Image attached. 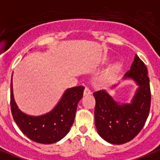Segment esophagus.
Segmentation results:
<instances>
[{"instance_id":"34e87169","label":"esophagus","mask_w":160,"mask_h":160,"mask_svg":"<svg viewBox=\"0 0 160 160\" xmlns=\"http://www.w3.org/2000/svg\"><path fill=\"white\" fill-rule=\"evenodd\" d=\"M92 94V92H91V90L88 88V87H86L85 90H84V95L87 96V95H91Z\"/></svg>"}]
</instances>
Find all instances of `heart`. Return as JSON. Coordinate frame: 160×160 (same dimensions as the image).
Masks as SVG:
<instances>
[{
    "label": "heart",
    "instance_id": "obj_1",
    "mask_svg": "<svg viewBox=\"0 0 160 160\" xmlns=\"http://www.w3.org/2000/svg\"><path fill=\"white\" fill-rule=\"evenodd\" d=\"M108 62H109V58H105L103 59V62H102V63H104V64H107ZM119 68H120V65L119 64L114 65L113 68H110L109 74H113V73H115V72H117V71L119 70Z\"/></svg>",
    "mask_w": 160,
    "mask_h": 160
}]
</instances>
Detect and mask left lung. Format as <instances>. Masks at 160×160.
<instances>
[{"label": "left lung", "mask_w": 160, "mask_h": 160, "mask_svg": "<svg viewBox=\"0 0 160 160\" xmlns=\"http://www.w3.org/2000/svg\"><path fill=\"white\" fill-rule=\"evenodd\" d=\"M126 79L133 80L138 86L131 103L117 102L105 90L93 93L96 100L95 125L98 134L112 144H124L132 140L143 128L149 114V78L146 65L137 55L131 69L123 77V80Z\"/></svg>", "instance_id": "1"}]
</instances>
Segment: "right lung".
Returning a JSON list of instances; mask_svg holds the SVG:
<instances>
[{
	"instance_id": "1",
	"label": "right lung",
	"mask_w": 160,
	"mask_h": 160,
	"mask_svg": "<svg viewBox=\"0 0 160 160\" xmlns=\"http://www.w3.org/2000/svg\"><path fill=\"white\" fill-rule=\"evenodd\" d=\"M84 89L85 87L81 86L67 89L52 111L41 116H31L18 109L13 98L12 82H11V111L14 121L30 140L42 144L57 142L70 130Z\"/></svg>"
}]
</instances>
